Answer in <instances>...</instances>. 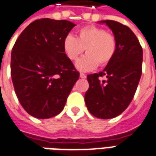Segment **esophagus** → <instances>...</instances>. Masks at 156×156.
<instances>
[{
  "instance_id": "esophagus-1",
  "label": "esophagus",
  "mask_w": 156,
  "mask_h": 156,
  "mask_svg": "<svg viewBox=\"0 0 156 156\" xmlns=\"http://www.w3.org/2000/svg\"><path fill=\"white\" fill-rule=\"evenodd\" d=\"M86 77H87V76H86V74H84V73H80V78H86Z\"/></svg>"
}]
</instances>
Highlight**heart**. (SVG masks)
<instances>
[{
  "label": "heart",
  "mask_w": 156,
  "mask_h": 156,
  "mask_svg": "<svg viewBox=\"0 0 156 156\" xmlns=\"http://www.w3.org/2000/svg\"><path fill=\"white\" fill-rule=\"evenodd\" d=\"M78 34V38L67 34L63 40V51L73 62L77 61L85 50L87 54L76 64L78 69L88 72L94 70L98 65L105 67L111 62L117 48L114 34L95 26L83 27Z\"/></svg>",
  "instance_id": "1"
}]
</instances>
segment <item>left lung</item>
I'll return each instance as SVG.
<instances>
[{
    "instance_id": "8db88e82",
    "label": "left lung",
    "mask_w": 156,
    "mask_h": 156,
    "mask_svg": "<svg viewBox=\"0 0 156 156\" xmlns=\"http://www.w3.org/2000/svg\"><path fill=\"white\" fill-rule=\"evenodd\" d=\"M101 23L112 30L117 48L104 70L87 76L89 87L84 101L93 116L110 119L122 114L134 96L142 74L143 49L127 26L113 20ZM103 76L107 78L105 80H101Z\"/></svg>"
}]
</instances>
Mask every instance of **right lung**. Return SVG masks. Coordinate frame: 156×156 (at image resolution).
<instances>
[{
  "mask_svg": "<svg viewBox=\"0 0 156 156\" xmlns=\"http://www.w3.org/2000/svg\"><path fill=\"white\" fill-rule=\"evenodd\" d=\"M75 26L67 20L41 18L26 28L11 54V77L17 99L34 117L58 115L79 73L63 51V40Z\"/></svg>",
  "mask_w": 156,
  "mask_h": 156,
  "instance_id": "obj_1",
  "label": "right lung"
}]
</instances>
